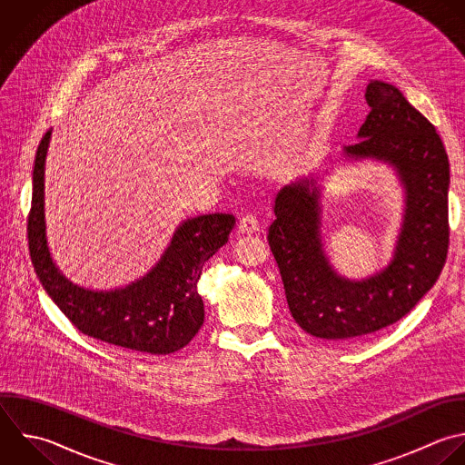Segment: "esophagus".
Returning <instances> with one entry per match:
<instances>
[{"instance_id": "esophagus-1", "label": "esophagus", "mask_w": 465, "mask_h": 465, "mask_svg": "<svg viewBox=\"0 0 465 465\" xmlns=\"http://www.w3.org/2000/svg\"><path fill=\"white\" fill-rule=\"evenodd\" d=\"M260 229V220L256 214L252 213H245L240 216V222H238V232L242 234H252Z\"/></svg>"}]
</instances>
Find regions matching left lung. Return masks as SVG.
I'll return each mask as SVG.
<instances>
[{"label":"left lung","mask_w":465,"mask_h":465,"mask_svg":"<svg viewBox=\"0 0 465 465\" xmlns=\"http://www.w3.org/2000/svg\"><path fill=\"white\" fill-rule=\"evenodd\" d=\"M371 113L347 158L391 163L405 189V211L391 263L361 282L336 274L322 249L320 189L298 180L280 189L269 245L289 311L309 334L347 341L405 316L436 283L449 249V160L434 125L389 84L365 91Z\"/></svg>","instance_id":"obj_1"}]
</instances>
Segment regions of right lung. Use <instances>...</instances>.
I'll list each match as a JSON object with an SVG mask.
<instances>
[{
    "label": "right lung",
    "instance_id": "right-lung-1",
    "mask_svg": "<svg viewBox=\"0 0 465 465\" xmlns=\"http://www.w3.org/2000/svg\"><path fill=\"white\" fill-rule=\"evenodd\" d=\"M51 131L42 138L33 171L29 251L35 271L60 311L87 336L147 354L185 347L203 323L198 280L203 263L227 243L232 214H203L183 222L160 262L124 289L91 291L69 282L54 265L45 234V158Z\"/></svg>",
    "mask_w": 465,
    "mask_h": 465
}]
</instances>
